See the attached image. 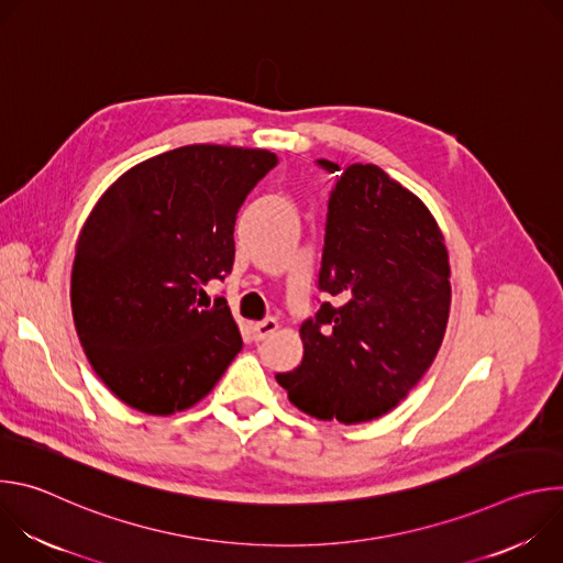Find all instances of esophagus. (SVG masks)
Segmentation results:
<instances>
[{"mask_svg":"<svg viewBox=\"0 0 563 563\" xmlns=\"http://www.w3.org/2000/svg\"><path fill=\"white\" fill-rule=\"evenodd\" d=\"M276 330H278V320L276 318H265V320H258V323L252 325V334H254L256 341H265Z\"/></svg>","mask_w":563,"mask_h":563,"instance_id":"1","label":"esophagus"}]
</instances>
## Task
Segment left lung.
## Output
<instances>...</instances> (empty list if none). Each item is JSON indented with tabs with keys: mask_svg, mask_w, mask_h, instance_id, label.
Listing matches in <instances>:
<instances>
[{
	"mask_svg": "<svg viewBox=\"0 0 563 563\" xmlns=\"http://www.w3.org/2000/svg\"><path fill=\"white\" fill-rule=\"evenodd\" d=\"M328 200L318 289L300 325L302 361L276 374L291 404L345 426L389 412L432 365L450 313V263L428 207L376 165L341 169Z\"/></svg>",
	"mask_w": 563,
	"mask_h": 563,
	"instance_id": "1",
	"label": "left lung"
}]
</instances>
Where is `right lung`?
Masks as SVG:
<instances>
[{
  "instance_id": "add662e5",
  "label": "right lung",
  "mask_w": 563,
  "mask_h": 563,
  "mask_svg": "<svg viewBox=\"0 0 563 563\" xmlns=\"http://www.w3.org/2000/svg\"><path fill=\"white\" fill-rule=\"evenodd\" d=\"M278 165L265 148L189 144L118 178L77 240L70 305L89 363L126 406L174 415L211 391L243 339L227 300L200 309L235 258L233 227Z\"/></svg>"
}]
</instances>
